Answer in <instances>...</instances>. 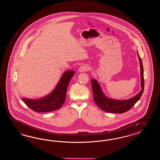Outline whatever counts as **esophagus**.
<instances>
[{
  "instance_id": "1",
  "label": "esophagus",
  "mask_w": 160,
  "mask_h": 160,
  "mask_svg": "<svg viewBox=\"0 0 160 160\" xmlns=\"http://www.w3.org/2000/svg\"><path fill=\"white\" fill-rule=\"evenodd\" d=\"M88 70V67L87 65H82L81 66L80 68H78V72L82 73V72H87V70Z\"/></svg>"
}]
</instances>
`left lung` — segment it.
Masks as SVG:
<instances>
[{
  "label": "left lung",
  "instance_id": "8db88e82",
  "mask_svg": "<svg viewBox=\"0 0 160 160\" xmlns=\"http://www.w3.org/2000/svg\"><path fill=\"white\" fill-rule=\"evenodd\" d=\"M139 58L140 66L141 87V90L134 97L127 100H115L107 97L102 90V87L96 79L92 78L91 80L92 86V93L94 100L98 106L102 110L108 112L113 113H123L127 112L134 106L142 96L144 92V70L142 60L137 52Z\"/></svg>",
  "mask_w": 160,
  "mask_h": 160
}]
</instances>
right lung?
I'll return each instance as SVG.
<instances>
[{
    "label": "right lung",
    "instance_id": "add662e5",
    "mask_svg": "<svg viewBox=\"0 0 160 160\" xmlns=\"http://www.w3.org/2000/svg\"><path fill=\"white\" fill-rule=\"evenodd\" d=\"M74 74L73 70L65 72L52 92L45 97L39 99L22 98V101L36 112H46L58 110L65 102L68 84Z\"/></svg>",
    "mask_w": 160,
    "mask_h": 160
}]
</instances>
